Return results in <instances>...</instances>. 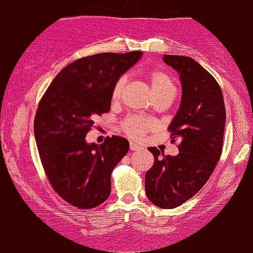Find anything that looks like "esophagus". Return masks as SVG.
<instances>
[{
	"mask_svg": "<svg viewBox=\"0 0 253 253\" xmlns=\"http://www.w3.org/2000/svg\"><path fill=\"white\" fill-rule=\"evenodd\" d=\"M129 147H130V150L131 151H137V150H141V146L138 145V144H136V143H134V142H130L129 143Z\"/></svg>",
	"mask_w": 253,
	"mask_h": 253,
	"instance_id": "34e87169",
	"label": "esophagus"
}]
</instances>
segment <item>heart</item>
<instances>
[{"label":"heart","instance_id":"1","mask_svg":"<svg viewBox=\"0 0 253 253\" xmlns=\"http://www.w3.org/2000/svg\"><path fill=\"white\" fill-rule=\"evenodd\" d=\"M146 80L148 84H150L151 91L152 93H153L155 100H171L172 97H173L175 92V86L173 84V81H172V79L166 73V72L160 70L148 72L146 74ZM126 76H122V78L118 79V81L115 83L111 92V100L114 102H117L120 97H122V93L126 85ZM122 126L124 131H125L129 137L134 139H141L147 131H150L152 128L154 127V124L148 119L136 117V116H130V117H127L124 120Z\"/></svg>","mask_w":253,"mask_h":253}]
</instances>
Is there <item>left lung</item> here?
<instances>
[{"mask_svg": "<svg viewBox=\"0 0 253 253\" xmlns=\"http://www.w3.org/2000/svg\"><path fill=\"white\" fill-rule=\"evenodd\" d=\"M163 62L178 72L181 103L169 129L179 139V154L164 155L148 147L154 164L145 174V192L155 206L170 210L202 189L222 154L225 106L213 75L187 56L164 55Z\"/></svg>", "mask_w": 253, "mask_h": 253, "instance_id": "8db88e82", "label": "left lung"}]
</instances>
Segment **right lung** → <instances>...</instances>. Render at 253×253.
<instances>
[{
  "instance_id": "1",
  "label": "right lung",
  "mask_w": 253,
  "mask_h": 253,
  "mask_svg": "<svg viewBox=\"0 0 253 253\" xmlns=\"http://www.w3.org/2000/svg\"><path fill=\"white\" fill-rule=\"evenodd\" d=\"M142 55L102 53L76 59L40 100L34 123L40 160L51 187L71 205L89 210L109 197L111 172L129 143L112 136L97 145L86 143L85 136L94 118L109 112L115 83Z\"/></svg>"
}]
</instances>
